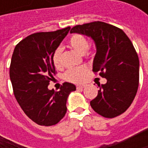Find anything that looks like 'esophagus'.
Instances as JSON below:
<instances>
[{
	"mask_svg": "<svg viewBox=\"0 0 148 148\" xmlns=\"http://www.w3.org/2000/svg\"><path fill=\"white\" fill-rule=\"evenodd\" d=\"M84 87H85V86H83V85H77V86H76V88H77L78 90H82Z\"/></svg>",
	"mask_w": 148,
	"mask_h": 148,
	"instance_id": "1",
	"label": "esophagus"
}]
</instances>
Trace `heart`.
I'll use <instances>...</instances> for the list:
<instances>
[{
	"label": "heart",
	"mask_w": 148,
	"mask_h": 148,
	"mask_svg": "<svg viewBox=\"0 0 148 148\" xmlns=\"http://www.w3.org/2000/svg\"><path fill=\"white\" fill-rule=\"evenodd\" d=\"M69 46L74 49L75 51H77L78 53L84 55L86 50L88 49L89 47V43L87 41V39L80 35V34H74L69 41ZM62 49L61 48H57L52 56V61H53V64L56 69H61L62 66ZM88 74V69L86 67H79V68H74L71 69L69 70H68L65 73V79L70 82L73 83H81L85 78L86 77V75Z\"/></svg>",
	"instance_id": "obj_1"
}]
</instances>
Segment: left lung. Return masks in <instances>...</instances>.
<instances>
[{"mask_svg":"<svg viewBox=\"0 0 148 148\" xmlns=\"http://www.w3.org/2000/svg\"><path fill=\"white\" fill-rule=\"evenodd\" d=\"M70 32L94 41L92 71L107 79L90 102L92 108L107 118L123 114L133 102L139 86V58L130 39L120 28L101 21L75 25Z\"/></svg>","mask_w":148,"mask_h":148,"instance_id":"1","label":"left lung"}]
</instances>
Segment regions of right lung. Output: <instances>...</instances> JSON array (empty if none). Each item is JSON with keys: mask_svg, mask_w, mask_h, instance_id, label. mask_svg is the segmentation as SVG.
Masks as SVG:
<instances>
[{"mask_svg": "<svg viewBox=\"0 0 148 148\" xmlns=\"http://www.w3.org/2000/svg\"><path fill=\"white\" fill-rule=\"evenodd\" d=\"M69 30V26L33 33L15 46L12 56L9 74L15 99L25 115L38 125L58 123L67 112L69 95L76 90L69 82H64L58 92L48 88L56 74L53 54Z\"/></svg>", "mask_w": 148, "mask_h": 148, "instance_id": "1", "label": "right lung"}]
</instances>
